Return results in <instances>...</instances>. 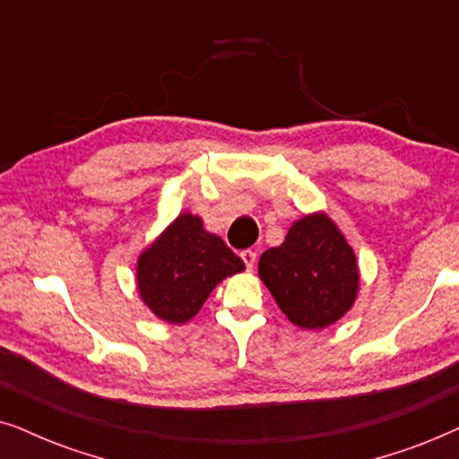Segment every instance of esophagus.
<instances>
[{"instance_id":"34e87169","label":"esophagus","mask_w":459,"mask_h":459,"mask_svg":"<svg viewBox=\"0 0 459 459\" xmlns=\"http://www.w3.org/2000/svg\"><path fill=\"white\" fill-rule=\"evenodd\" d=\"M241 260L246 262L247 271H254V264H255V252H252V249H246V252H241Z\"/></svg>"}]
</instances>
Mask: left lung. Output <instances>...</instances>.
I'll return each instance as SVG.
<instances>
[{"label": "left lung", "instance_id": "obj_1", "mask_svg": "<svg viewBox=\"0 0 459 459\" xmlns=\"http://www.w3.org/2000/svg\"><path fill=\"white\" fill-rule=\"evenodd\" d=\"M258 274L287 319L302 329L333 325L359 293L357 255L323 212L296 220L285 241L260 255Z\"/></svg>", "mask_w": 459, "mask_h": 459}]
</instances>
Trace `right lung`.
Wrapping results in <instances>:
<instances>
[{"label": "right lung", "mask_w": 459, "mask_h": 459, "mask_svg": "<svg viewBox=\"0 0 459 459\" xmlns=\"http://www.w3.org/2000/svg\"><path fill=\"white\" fill-rule=\"evenodd\" d=\"M246 271V264L204 220L180 213L140 254L136 285L143 302L161 321L186 323L199 313L220 281Z\"/></svg>", "instance_id": "obj_1"}]
</instances>
